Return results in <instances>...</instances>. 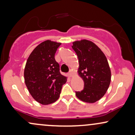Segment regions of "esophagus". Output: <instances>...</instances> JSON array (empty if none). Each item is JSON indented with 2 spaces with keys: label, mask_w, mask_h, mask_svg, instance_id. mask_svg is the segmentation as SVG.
<instances>
[{
  "label": "esophagus",
  "mask_w": 135,
  "mask_h": 135,
  "mask_svg": "<svg viewBox=\"0 0 135 135\" xmlns=\"http://www.w3.org/2000/svg\"><path fill=\"white\" fill-rule=\"evenodd\" d=\"M73 70H70V71H69V73H68V75H69V76H70V77H71V76H72V75H73Z\"/></svg>",
  "instance_id": "1"
}]
</instances>
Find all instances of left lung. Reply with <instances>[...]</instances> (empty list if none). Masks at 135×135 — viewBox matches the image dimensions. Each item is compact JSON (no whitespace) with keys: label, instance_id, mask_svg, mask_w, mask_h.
I'll return each mask as SVG.
<instances>
[{"label":"left lung","instance_id":"obj_1","mask_svg":"<svg viewBox=\"0 0 135 135\" xmlns=\"http://www.w3.org/2000/svg\"><path fill=\"white\" fill-rule=\"evenodd\" d=\"M72 49L79 62L78 73L84 81L81 91H75L81 101L95 103L106 93L111 81L108 60L100 48L91 41L82 40L73 42Z\"/></svg>","mask_w":135,"mask_h":135}]
</instances>
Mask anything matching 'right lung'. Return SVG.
<instances>
[{"mask_svg":"<svg viewBox=\"0 0 135 135\" xmlns=\"http://www.w3.org/2000/svg\"><path fill=\"white\" fill-rule=\"evenodd\" d=\"M60 45L50 40L44 41L32 51L25 65V85L32 97L42 105L57 100L66 81L55 59L56 51Z\"/></svg>","mask_w":135,"mask_h":135,"instance_id":"right-lung-1","label":"right lung"}]
</instances>
